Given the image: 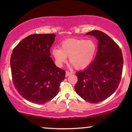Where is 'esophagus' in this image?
Here are the masks:
<instances>
[{
	"label": "esophagus",
	"instance_id": "esophagus-1",
	"mask_svg": "<svg viewBox=\"0 0 132 132\" xmlns=\"http://www.w3.org/2000/svg\"><path fill=\"white\" fill-rule=\"evenodd\" d=\"M71 74H72V73L71 72H70V71H66L65 76H66V77H68V76H69L71 75Z\"/></svg>",
	"mask_w": 132,
	"mask_h": 132
}]
</instances>
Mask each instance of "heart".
Returning <instances> with one entry per match:
<instances>
[{"mask_svg":"<svg viewBox=\"0 0 132 132\" xmlns=\"http://www.w3.org/2000/svg\"><path fill=\"white\" fill-rule=\"evenodd\" d=\"M97 50V45L91 39H69L63 41L61 48L55 47L52 55L58 66H61L69 57L70 63L75 69L86 68L92 62Z\"/></svg>","mask_w":132,"mask_h":132,"instance_id":"heart-1","label":"heart"}]
</instances>
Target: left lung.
<instances>
[{
  "label": "left lung",
  "instance_id": "obj_1",
  "mask_svg": "<svg viewBox=\"0 0 132 132\" xmlns=\"http://www.w3.org/2000/svg\"><path fill=\"white\" fill-rule=\"evenodd\" d=\"M98 39L95 59L84 70L76 73L75 91L91 103L106 100L115 92L121 80L123 59L117 44L105 33L94 30L86 33Z\"/></svg>",
  "mask_w": 132,
  "mask_h": 132
}]
</instances>
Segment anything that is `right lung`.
Returning a JSON list of instances; mask_svg holds the SVG:
<instances>
[{
  "label": "right lung",
  "mask_w": 132,
  "mask_h": 132,
  "mask_svg": "<svg viewBox=\"0 0 132 132\" xmlns=\"http://www.w3.org/2000/svg\"><path fill=\"white\" fill-rule=\"evenodd\" d=\"M55 34H32L25 38L13 50L10 67L13 84L28 101L43 104L59 91L65 70L56 67L50 57Z\"/></svg>",
  "instance_id": "right-lung-1"
}]
</instances>
